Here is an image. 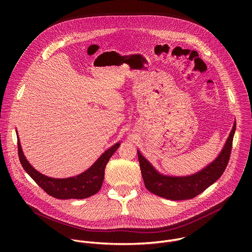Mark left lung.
Here are the masks:
<instances>
[{"instance_id": "left-lung-1", "label": "left lung", "mask_w": 252, "mask_h": 252, "mask_svg": "<svg viewBox=\"0 0 252 252\" xmlns=\"http://www.w3.org/2000/svg\"><path fill=\"white\" fill-rule=\"evenodd\" d=\"M235 128L236 122H234L232 129L217 158L199 171L189 175L176 176L163 174L137 150L140 171L147 189L154 194L170 200L190 199L204 191L218 181L227 166Z\"/></svg>"}]
</instances>
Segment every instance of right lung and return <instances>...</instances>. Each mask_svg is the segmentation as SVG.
I'll return each instance as SVG.
<instances>
[{"label":"right lung","mask_w":252,"mask_h":252,"mask_svg":"<svg viewBox=\"0 0 252 252\" xmlns=\"http://www.w3.org/2000/svg\"><path fill=\"white\" fill-rule=\"evenodd\" d=\"M16 132L18 134L17 130ZM17 136L18 152L22 166L40 188L48 194L59 199H83L95 194L102 186L106 163L121 146V142H117L112 148L106 150L87 170L76 176L55 178L41 173L31 165L23 153L19 135Z\"/></svg>","instance_id":"obj_1"}]
</instances>
